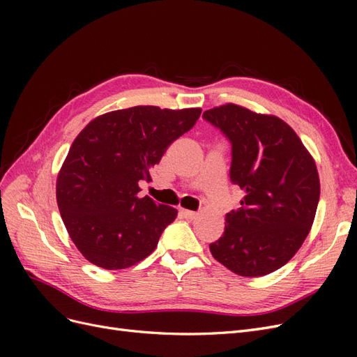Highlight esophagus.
I'll list each match as a JSON object with an SVG mask.
<instances>
[{
	"label": "esophagus",
	"mask_w": 357,
	"mask_h": 357,
	"mask_svg": "<svg viewBox=\"0 0 357 357\" xmlns=\"http://www.w3.org/2000/svg\"><path fill=\"white\" fill-rule=\"evenodd\" d=\"M181 215L185 219H195L197 215H198V213H195V211H190V210H181Z\"/></svg>",
	"instance_id": "34e87169"
}]
</instances>
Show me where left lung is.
<instances>
[{"instance_id": "left-lung-1", "label": "left lung", "mask_w": 357, "mask_h": 357, "mask_svg": "<svg viewBox=\"0 0 357 357\" xmlns=\"http://www.w3.org/2000/svg\"><path fill=\"white\" fill-rule=\"evenodd\" d=\"M204 121L229 139L232 185L241 207L226 214L225 232L210 244L215 261L243 277L286 265L307 238L320 198L314 159L282 119L226 104Z\"/></svg>"}]
</instances>
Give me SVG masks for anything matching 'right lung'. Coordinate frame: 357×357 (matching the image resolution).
<instances>
[{"label": "right lung", "mask_w": 357, "mask_h": 357, "mask_svg": "<svg viewBox=\"0 0 357 357\" xmlns=\"http://www.w3.org/2000/svg\"><path fill=\"white\" fill-rule=\"evenodd\" d=\"M201 109L137 105L93 119L74 139L56 180L63 225L96 266L125 269L152 253L177 210L139 198V181L168 146L193 128Z\"/></svg>", "instance_id": "1"}]
</instances>
